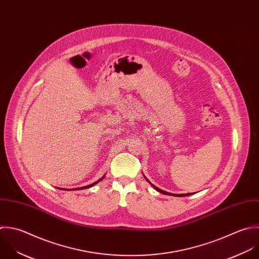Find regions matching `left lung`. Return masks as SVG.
<instances>
[{
  "mask_svg": "<svg viewBox=\"0 0 259 259\" xmlns=\"http://www.w3.org/2000/svg\"><path fill=\"white\" fill-rule=\"evenodd\" d=\"M144 178H145V176H144ZM145 180L157 191V192H159L160 194H163V195H168V196H174V197H188V196H191V195H194L193 193H190V194H171V193H167V192H165V191H162V190H160V189H158V188H156L155 186H153L146 178H145Z\"/></svg>",
  "mask_w": 259,
  "mask_h": 259,
  "instance_id": "left-lung-1",
  "label": "left lung"
}]
</instances>
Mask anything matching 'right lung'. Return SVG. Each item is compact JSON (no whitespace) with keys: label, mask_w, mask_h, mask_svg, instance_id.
Wrapping results in <instances>:
<instances>
[{"label":"right lung","mask_w":259,"mask_h":259,"mask_svg":"<svg viewBox=\"0 0 259 259\" xmlns=\"http://www.w3.org/2000/svg\"><path fill=\"white\" fill-rule=\"evenodd\" d=\"M106 177V175L105 176H103L99 181H97V182H95V183H93V184H91V185H89V186H84V187H81V188H75V189H59V190H63V191H76V190H84V189H89V188H92V187H94L95 185H97L98 183H100L104 178Z\"/></svg>","instance_id":"1"}]
</instances>
